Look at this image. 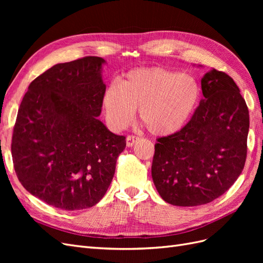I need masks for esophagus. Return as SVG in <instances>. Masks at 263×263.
I'll return each instance as SVG.
<instances>
[{"mask_svg":"<svg viewBox=\"0 0 263 263\" xmlns=\"http://www.w3.org/2000/svg\"><path fill=\"white\" fill-rule=\"evenodd\" d=\"M138 140H139V138L136 136H127L126 145H127V147H133Z\"/></svg>","mask_w":263,"mask_h":263,"instance_id":"34e87169","label":"esophagus"}]
</instances>
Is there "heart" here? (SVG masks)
Segmentation results:
<instances>
[{
    "label": "heart",
    "mask_w": 263,
    "mask_h": 263,
    "mask_svg": "<svg viewBox=\"0 0 263 263\" xmlns=\"http://www.w3.org/2000/svg\"><path fill=\"white\" fill-rule=\"evenodd\" d=\"M202 89L190 74L161 67L129 71L119 82L110 84L103 97L107 123L124 129L138 108L139 121L157 137L180 132L193 116Z\"/></svg>",
    "instance_id": "1"
}]
</instances>
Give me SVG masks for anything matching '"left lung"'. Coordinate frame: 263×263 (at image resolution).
Instances as JSON below:
<instances>
[{"label":"left lung","mask_w":263,"mask_h":263,"mask_svg":"<svg viewBox=\"0 0 263 263\" xmlns=\"http://www.w3.org/2000/svg\"><path fill=\"white\" fill-rule=\"evenodd\" d=\"M201 84L204 98L191 121L155 145V186L176 206L214 201L234 184L246 162L249 110L239 87L215 69Z\"/></svg>","instance_id":"obj_1"}]
</instances>
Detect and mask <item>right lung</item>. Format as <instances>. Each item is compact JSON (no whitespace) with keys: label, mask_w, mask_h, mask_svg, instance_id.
<instances>
[{"label":"right lung","mask_w":263,"mask_h":263,"mask_svg":"<svg viewBox=\"0 0 263 263\" xmlns=\"http://www.w3.org/2000/svg\"><path fill=\"white\" fill-rule=\"evenodd\" d=\"M100 57L58 63L28 86L12 138L15 172L39 200L65 211L90 209L113 180L124 136L101 115L106 85Z\"/></svg>","instance_id":"add662e5"}]
</instances>
